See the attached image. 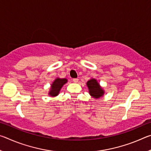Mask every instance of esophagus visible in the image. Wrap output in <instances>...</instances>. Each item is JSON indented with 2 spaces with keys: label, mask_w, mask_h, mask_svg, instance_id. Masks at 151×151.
Instances as JSON below:
<instances>
[{
  "label": "esophagus",
  "mask_w": 151,
  "mask_h": 151,
  "mask_svg": "<svg viewBox=\"0 0 151 151\" xmlns=\"http://www.w3.org/2000/svg\"><path fill=\"white\" fill-rule=\"evenodd\" d=\"M73 81L75 83H78V78H73Z\"/></svg>",
  "instance_id": "1"
}]
</instances>
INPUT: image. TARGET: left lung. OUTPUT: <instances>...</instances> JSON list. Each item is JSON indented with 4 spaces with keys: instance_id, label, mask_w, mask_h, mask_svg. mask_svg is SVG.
Returning a JSON list of instances; mask_svg holds the SVG:
<instances>
[{
    "instance_id": "1",
    "label": "left lung",
    "mask_w": 151,
    "mask_h": 151,
    "mask_svg": "<svg viewBox=\"0 0 151 151\" xmlns=\"http://www.w3.org/2000/svg\"><path fill=\"white\" fill-rule=\"evenodd\" d=\"M86 85L88 86L89 94L93 98L99 99L104 95V91L103 88L99 85V83L96 79L91 78L86 83Z\"/></svg>"
}]
</instances>
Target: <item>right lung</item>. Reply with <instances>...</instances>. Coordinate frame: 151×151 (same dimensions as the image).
<instances>
[{
  "label": "right lung",
  "mask_w": 151,
  "mask_h": 151,
  "mask_svg": "<svg viewBox=\"0 0 151 151\" xmlns=\"http://www.w3.org/2000/svg\"><path fill=\"white\" fill-rule=\"evenodd\" d=\"M66 83H67V79L66 78H57L51 84L50 89L48 94L52 97L57 96L59 94L61 88Z\"/></svg>",
  "instance_id": "right-lung-1"
}]
</instances>
